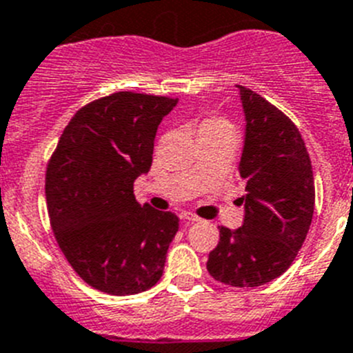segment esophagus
Here are the masks:
<instances>
[{
  "label": "esophagus",
  "instance_id": "obj_1",
  "mask_svg": "<svg viewBox=\"0 0 353 353\" xmlns=\"http://www.w3.org/2000/svg\"><path fill=\"white\" fill-rule=\"evenodd\" d=\"M181 218H183V220H186V221H192V223H195V221H200L199 216L193 214V212H190V211L181 212Z\"/></svg>",
  "mask_w": 353,
  "mask_h": 353
}]
</instances>
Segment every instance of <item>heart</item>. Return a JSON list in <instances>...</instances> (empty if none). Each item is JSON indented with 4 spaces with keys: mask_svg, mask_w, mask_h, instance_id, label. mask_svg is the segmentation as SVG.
I'll list each match as a JSON object with an SVG mask.
<instances>
[{
    "mask_svg": "<svg viewBox=\"0 0 353 353\" xmlns=\"http://www.w3.org/2000/svg\"><path fill=\"white\" fill-rule=\"evenodd\" d=\"M223 132L234 133L232 125L227 121V119H223V117L209 116V117H204V119L199 123V135H205V133H223Z\"/></svg>",
    "mask_w": 353,
    "mask_h": 353,
    "instance_id": "1",
    "label": "heart"
}]
</instances>
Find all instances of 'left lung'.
<instances>
[{
    "label": "left lung",
    "mask_w": 353,
    "mask_h": 353,
    "mask_svg": "<svg viewBox=\"0 0 353 353\" xmlns=\"http://www.w3.org/2000/svg\"><path fill=\"white\" fill-rule=\"evenodd\" d=\"M237 90L246 119L244 221L234 230L220 227L208 271L221 283L250 288L281 276L297 256L315 211V181L297 126L255 91Z\"/></svg>",
    "instance_id": "8db88e82"
}]
</instances>
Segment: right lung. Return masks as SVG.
Wrapping results in <instances>:
<instances>
[{
    "instance_id": "add662e5",
    "label": "right lung",
    "mask_w": 353,
    "mask_h": 353,
    "mask_svg": "<svg viewBox=\"0 0 353 353\" xmlns=\"http://www.w3.org/2000/svg\"><path fill=\"white\" fill-rule=\"evenodd\" d=\"M177 98L119 91L82 107L47 167L50 225L70 265L105 294L157 285L179 218L141 205L135 179L153 163L157 130Z\"/></svg>"
}]
</instances>
